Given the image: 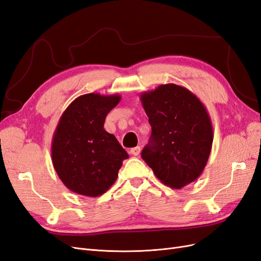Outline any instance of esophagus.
Listing matches in <instances>:
<instances>
[{
  "instance_id": "esophagus-1",
  "label": "esophagus",
  "mask_w": 261,
  "mask_h": 261,
  "mask_svg": "<svg viewBox=\"0 0 261 261\" xmlns=\"http://www.w3.org/2000/svg\"><path fill=\"white\" fill-rule=\"evenodd\" d=\"M130 153H131L132 155H134V156H138V155L141 153V147H140V146H136V147L131 148V149H130Z\"/></svg>"
}]
</instances>
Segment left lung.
<instances>
[{"label":"left lung","mask_w":261,"mask_h":261,"mask_svg":"<svg viewBox=\"0 0 261 261\" xmlns=\"http://www.w3.org/2000/svg\"><path fill=\"white\" fill-rule=\"evenodd\" d=\"M152 134L142 158L165 186L182 189L203 173L214 131L205 105L187 88L161 85L140 96Z\"/></svg>","instance_id":"1"}]
</instances>
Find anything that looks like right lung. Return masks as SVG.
I'll return each instance as SVG.
<instances>
[{
    "label": "right lung",
    "mask_w": 261,
    "mask_h": 261,
    "mask_svg": "<svg viewBox=\"0 0 261 261\" xmlns=\"http://www.w3.org/2000/svg\"><path fill=\"white\" fill-rule=\"evenodd\" d=\"M120 99L119 94H83L72 100L57 123L51 145L53 166L64 186L77 194H104L129 157L104 129L107 114Z\"/></svg>",
    "instance_id": "right-lung-1"
}]
</instances>
